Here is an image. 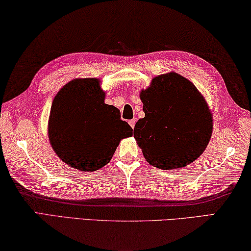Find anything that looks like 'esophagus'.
<instances>
[{
    "instance_id": "esophagus-1",
    "label": "esophagus",
    "mask_w": 251,
    "mask_h": 251,
    "mask_svg": "<svg viewBox=\"0 0 251 251\" xmlns=\"http://www.w3.org/2000/svg\"><path fill=\"white\" fill-rule=\"evenodd\" d=\"M135 122H137V119H132V120H129V125L132 129H134V126H135Z\"/></svg>"
}]
</instances>
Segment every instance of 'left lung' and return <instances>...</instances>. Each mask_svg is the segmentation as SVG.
<instances>
[{"mask_svg": "<svg viewBox=\"0 0 251 251\" xmlns=\"http://www.w3.org/2000/svg\"><path fill=\"white\" fill-rule=\"evenodd\" d=\"M146 117L133 135L151 165L183 168L195 161L212 137L213 120L197 88L178 74L161 75L140 95Z\"/></svg>", "mask_w": 251, "mask_h": 251, "instance_id": "obj_1", "label": "left lung"}]
</instances>
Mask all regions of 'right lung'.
I'll return each instance as SVG.
<instances>
[{"mask_svg":"<svg viewBox=\"0 0 251 251\" xmlns=\"http://www.w3.org/2000/svg\"><path fill=\"white\" fill-rule=\"evenodd\" d=\"M97 79H75L52 101L48 135L51 147L66 164L96 171L111 160L119 142L132 135L121 120L120 110L105 104Z\"/></svg>","mask_w":251,"mask_h":251,"instance_id":"obj_1","label":"right lung"}]
</instances>
